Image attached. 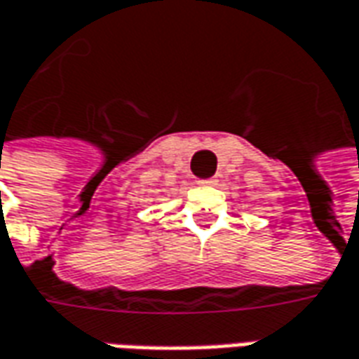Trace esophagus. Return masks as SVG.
<instances>
[{
	"label": "esophagus",
	"mask_w": 359,
	"mask_h": 359,
	"mask_svg": "<svg viewBox=\"0 0 359 359\" xmlns=\"http://www.w3.org/2000/svg\"><path fill=\"white\" fill-rule=\"evenodd\" d=\"M202 184H215V180L214 179H205V180H200Z\"/></svg>",
	"instance_id": "obj_1"
}]
</instances>
